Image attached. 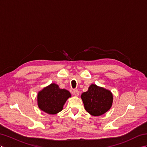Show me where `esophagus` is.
I'll use <instances>...</instances> for the list:
<instances>
[{"instance_id": "esophagus-1", "label": "esophagus", "mask_w": 147, "mask_h": 147, "mask_svg": "<svg viewBox=\"0 0 147 147\" xmlns=\"http://www.w3.org/2000/svg\"><path fill=\"white\" fill-rule=\"evenodd\" d=\"M72 94L74 96H78L79 94H80V93H79V91H78V90H76V89L73 90V92H72Z\"/></svg>"}]
</instances>
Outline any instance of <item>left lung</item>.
<instances>
[{
    "label": "left lung",
    "mask_w": 147,
    "mask_h": 147,
    "mask_svg": "<svg viewBox=\"0 0 147 147\" xmlns=\"http://www.w3.org/2000/svg\"><path fill=\"white\" fill-rule=\"evenodd\" d=\"M86 111L93 116H100L110 109L113 103L111 91L92 84L88 90L81 94Z\"/></svg>",
    "instance_id": "left-lung-1"
}]
</instances>
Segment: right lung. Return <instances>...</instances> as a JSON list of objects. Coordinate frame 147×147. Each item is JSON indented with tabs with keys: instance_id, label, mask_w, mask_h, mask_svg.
Masks as SVG:
<instances>
[{
	"instance_id": "obj_1",
	"label": "right lung",
	"mask_w": 147,
	"mask_h": 147,
	"mask_svg": "<svg viewBox=\"0 0 147 147\" xmlns=\"http://www.w3.org/2000/svg\"><path fill=\"white\" fill-rule=\"evenodd\" d=\"M71 93L59 86L51 83L38 92L37 104L40 110L48 114L55 115L61 112Z\"/></svg>"
}]
</instances>
